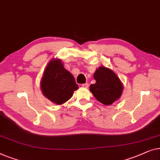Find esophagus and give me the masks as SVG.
Segmentation results:
<instances>
[{"instance_id": "esophagus-1", "label": "esophagus", "mask_w": 160, "mask_h": 160, "mask_svg": "<svg viewBox=\"0 0 160 160\" xmlns=\"http://www.w3.org/2000/svg\"><path fill=\"white\" fill-rule=\"evenodd\" d=\"M82 86L83 88H88L89 84H88V83H84V84L82 85Z\"/></svg>"}]
</instances>
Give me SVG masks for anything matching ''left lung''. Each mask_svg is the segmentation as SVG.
Returning <instances> with one entry per match:
<instances>
[{"label": "left lung", "mask_w": 160, "mask_h": 160, "mask_svg": "<svg viewBox=\"0 0 160 160\" xmlns=\"http://www.w3.org/2000/svg\"><path fill=\"white\" fill-rule=\"evenodd\" d=\"M93 78L96 83L90 85V91L98 102L109 106L120 98L124 87L118 76L111 69L99 67L94 72Z\"/></svg>", "instance_id": "left-lung-1"}]
</instances>
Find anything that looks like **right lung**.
Masks as SVG:
<instances>
[{
  "instance_id": "1",
  "label": "right lung",
  "mask_w": 160,
  "mask_h": 160,
  "mask_svg": "<svg viewBox=\"0 0 160 160\" xmlns=\"http://www.w3.org/2000/svg\"><path fill=\"white\" fill-rule=\"evenodd\" d=\"M40 89L45 97L61 105L72 96L78 85L73 75L64 67L62 60L53 58L48 63L42 74Z\"/></svg>"
}]
</instances>
